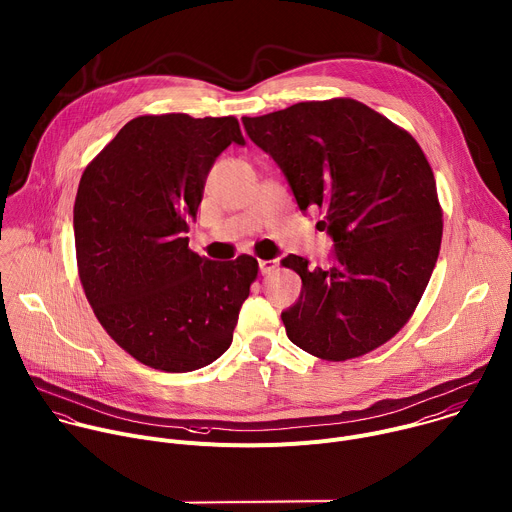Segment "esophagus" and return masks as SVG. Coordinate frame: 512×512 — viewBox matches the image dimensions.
Masks as SVG:
<instances>
[{
	"mask_svg": "<svg viewBox=\"0 0 512 512\" xmlns=\"http://www.w3.org/2000/svg\"><path fill=\"white\" fill-rule=\"evenodd\" d=\"M278 266L276 260H258V268H260V274H270L274 272Z\"/></svg>",
	"mask_w": 512,
	"mask_h": 512,
	"instance_id": "34e87169",
	"label": "esophagus"
}]
</instances>
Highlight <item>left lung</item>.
Listing matches in <instances>:
<instances>
[{
  "label": "left lung",
  "instance_id": "1",
  "mask_svg": "<svg viewBox=\"0 0 512 512\" xmlns=\"http://www.w3.org/2000/svg\"><path fill=\"white\" fill-rule=\"evenodd\" d=\"M284 173L300 212L319 208L335 248L327 268L300 256L302 278L282 311L288 339L327 361L365 355L412 317L442 244L432 167L416 139L353 98L298 102L242 119Z\"/></svg>",
  "mask_w": 512,
  "mask_h": 512
}]
</instances>
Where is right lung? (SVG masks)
Returning a JSON list of instances; mask_svg holds the SVG:
<instances>
[{"instance_id": "obj_1", "label": "right lung", "mask_w": 512, "mask_h": 512, "mask_svg": "<svg viewBox=\"0 0 512 512\" xmlns=\"http://www.w3.org/2000/svg\"><path fill=\"white\" fill-rule=\"evenodd\" d=\"M232 143L234 117L183 113L129 121L84 169L74 201L78 274L98 323L137 361L167 373L214 363L232 345L258 276L189 250L210 169Z\"/></svg>"}]
</instances>
